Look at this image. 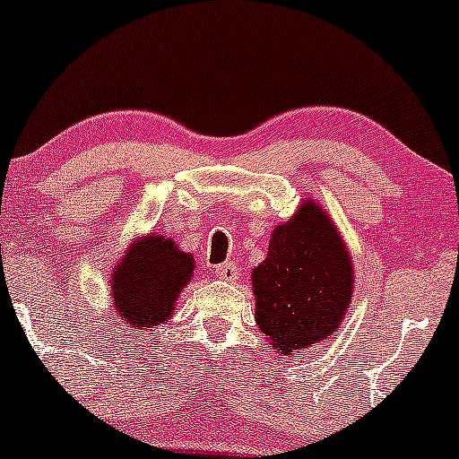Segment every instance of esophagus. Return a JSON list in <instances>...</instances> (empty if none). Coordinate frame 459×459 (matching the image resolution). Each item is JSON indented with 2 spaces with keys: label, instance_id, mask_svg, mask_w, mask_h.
<instances>
[{
  "label": "esophagus",
  "instance_id": "obj_1",
  "mask_svg": "<svg viewBox=\"0 0 459 459\" xmlns=\"http://www.w3.org/2000/svg\"><path fill=\"white\" fill-rule=\"evenodd\" d=\"M212 271H215V275L224 281H235L239 277V266L233 262L220 264V266H215Z\"/></svg>",
  "mask_w": 459,
  "mask_h": 459
}]
</instances>
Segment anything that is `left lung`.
I'll list each match as a JSON object with an SVG mask.
<instances>
[{
	"instance_id": "left-lung-1",
	"label": "left lung",
	"mask_w": 459,
	"mask_h": 459,
	"mask_svg": "<svg viewBox=\"0 0 459 459\" xmlns=\"http://www.w3.org/2000/svg\"><path fill=\"white\" fill-rule=\"evenodd\" d=\"M255 322L281 355H295L340 331L355 268L340 229L322 204L304 197L273 229L266 259L251 273Z\"/></svg>"
}]
</instances>
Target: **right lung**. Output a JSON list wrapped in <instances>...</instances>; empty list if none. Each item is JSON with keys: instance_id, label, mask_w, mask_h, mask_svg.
I'll return each instance as SVG.
<instances>
[{"instance_id": "add662e5", "label": "right lung", "mask_w": 459, "mask_h": 459, "mask_svg": "<svg viewBox=\"0 0 459 459\" xmlns=\"http://www.w3.org/2000/svg\"><path fill=\"white\" fill-rule=\"evenodd\" d=\"M195 273V257L164 233L133 238L110 271V298L131 331L151 333L178 311V299Z\"/></svg>"}]
</instances>
